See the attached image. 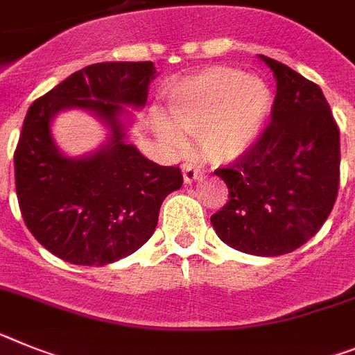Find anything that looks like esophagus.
I'll list each match as a JSON object with an SVG mask.
<instances>
[{
    "instance_id": "1",
    "label": "esophagus",
    "mask_w": 355,
    "mask_h": 355,
    "mask_svg": "<svg viewBox=\"0 0 355 355\" xmlns=\"http://www.w3.org/2000/svg\"><path fill=\"white\" fill-rule=\"evenodd\" d=\"M199 175H201V172L196 168V166L192 165H183V180L184 183H193L196 180H199Z\"/></svg>"
}]
</instances>
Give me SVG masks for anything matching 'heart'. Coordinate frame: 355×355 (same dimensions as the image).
Segmentation results:
<instances>
[{
    "instance_id": "heart-1",
    "label": "heart",
    "mask_w": 355,
    "mask_h": 355,
    "mask_svg": "<svg viewBox=\"0 0 355 355\" xmlns=\"http://www.w3.org/2000/svg\"><path fill=\"white\" fill-rule=\"evenodd\" d=\"M171 123L154 114V131L175 150L187 147L183 132L198 135L205 156L235 162L259 144L268 127L275 95L266 80L242 69L215 66L174 84L166 93Z\"/></svg>"
}]
</instances>
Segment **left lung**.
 I'll return each mask as SVG.
<instances>
[{
  "label": "left lung",
  "instance_id": "1",
  "mask_svg": "<svg viewBox=\"0 0 355 355\" xmlns=\"http://www.w3.org/2000/svg\"><path fill=\"white\" fill-rule=\"evenodd\" d=\"M277 80L271 123L246 156L215 174L228 202L210 217L224 244L257 257L304 246L327 220L339 189V129L320 86L259 55Z\"/></svg>",
  "mask_w": 355,
  "mask_h": 355
}]
</instances>
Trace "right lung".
I'll return each mask as SVG.
<instances>
[{"label": "right lung", "instance_id": "obj_1", "mask_svg": "<svg viewBox=\"0 0 355 355\" xmlns=\"http://www.w3.org/2000/svg\"><path fill=\"white\" fill-rule=\"evenodd\" d=\"M153 62H98L78 69L30 105L14 154L16 192L26 228L59 259L107 266L140 250L157 226L163 199L183 184L180 166L150 162L129 141L147 104ZM80 108L108 129L104 144L66 157L51 125L57 114Z\"/></svg>", "mask_w": 355, "mask_h": 355}]
</instances>
